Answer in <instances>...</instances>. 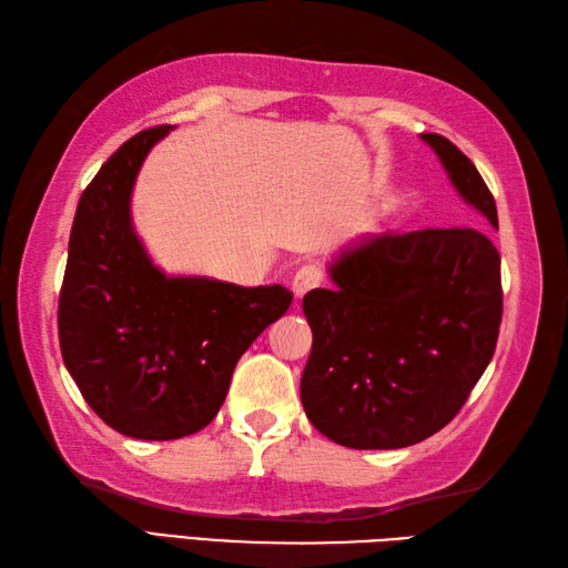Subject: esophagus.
<instances>
[{
  "mask_svg": "<svg viewBox=\"0 0 568 568\" xmlns=\"http://www.w3.org/2000/svg\"><path fill=\"white\" fill-rule=\"evenodd\" d=\"M320 283H322V268H320V265L305 263L303 268H297V273L293 277V293H295V297H303L305 293L315 291Z\"/></svg>",
  "mask_w": 568,
  "mask_h": 568,
  "instance_id": "1",
  "label": "esophagus"
}]
</instances>
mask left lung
I'll return each mask as SVG.
<instances>
[{
	"label": "left lung",
	"instance_id": "obj_1",
	"mask_svg": "<svg viewBox=\"0 0 568 568\" xmlns=\"http://www.w3.org/2000/svg\"><path fill=\"white\" fill-rule=\"evenodd\" d=\"M468 207L498 229L484 178L449 139L419 134ZM334 287L303 297L312 352L307 419L348 449H403L466 403L496 352L500 253L480 229L366 234L327 265Z\"/></svg>",
	"mask_w": 568,
	"mask_h": 568
}]
</instances>
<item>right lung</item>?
Listing matches in <instances>:
<instances>
[{"instance_id": "add662e5", "label": "right lung", "mask_w": 568, "mask_h": 568, "mask_svg": "<svg viewBox=\"0 0 568 568\" xmlns=\"http://www.w3.org/2000/svg\"><path fill=\"white\" fill-rule=\"evenodd\" d=\"M173 126L129 139L78 202L58 334L65 368L112 429L168 442L207 427L253 339L293 303L283 285L168 275L131 220L143 161Z\"/></svg>"}]
</instances>
